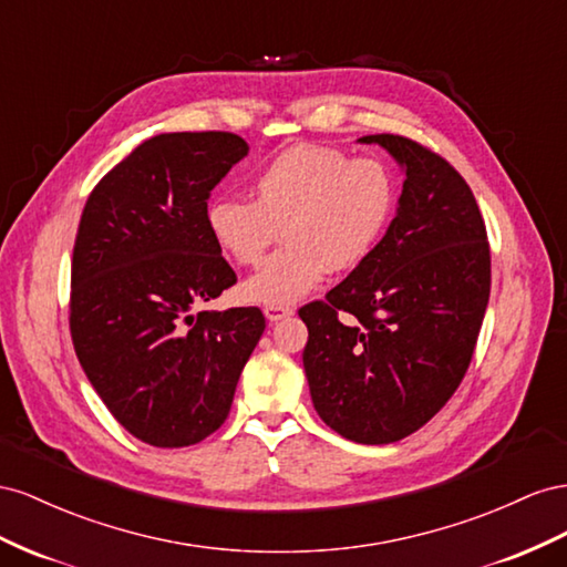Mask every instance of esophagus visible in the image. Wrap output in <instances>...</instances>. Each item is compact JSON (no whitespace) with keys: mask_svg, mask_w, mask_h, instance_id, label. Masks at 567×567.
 Listing matches in <instances>:
<instances>
[{"mask_svg":"<svg viewBox=\"0 0 567 567\" xmlns=\"http://www.w3.org/2000/svg\"><path fill=\"white\" fill-rule=\"evenodd\" d=\"M264 313H266V318H268L270 322H278V320H282V318L292 316L295 309H289V306H266Z\"/></svg>","mask_w":567,"mask_h":567,"instance_id":"esophagus-1","label":"esophagus"}]
</instances>
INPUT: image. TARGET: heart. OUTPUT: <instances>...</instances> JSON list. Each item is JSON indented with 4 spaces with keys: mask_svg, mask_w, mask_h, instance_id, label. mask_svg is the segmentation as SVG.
<instances>
[{
    "mask_svg": "<svg viewBox=\"0 0 567 567\" xmlns=\"http://www.w3.org/2000/svg\"><path fill=\"white\" fill-rule=\"evenodd\" d=\"M396 189L378 158L301 144L258 171L251 202L216 197L206 206L214 245L239 266H256L275 251L239 292L247 301L287 306L303 299L330 270H351L373 254L392 218Z\"/></svg>",
    "mask_w": 567,
    "mask_h": 567,
    "instance_id": "b5f03b06",
    "label": "heart"
}]
</instances>
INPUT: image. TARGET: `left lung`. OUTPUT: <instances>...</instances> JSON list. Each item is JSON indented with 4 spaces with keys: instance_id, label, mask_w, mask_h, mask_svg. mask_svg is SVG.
<instances>
[{
    "instance_id": "left-lung-1",
    "label": "left lung",
    "mask_w": 567,
    "mask_h": 567,
    "mask_svg": "<svg viewBox=\"0 0 567 567\" xmlns=\"http://www.w3.org/2000/svg\"><path fill=\"white\" fill-rule=\"evenodd\" d=\"M359 142L390 152L406 181L373 254L299 309L303 370L322 423L351 442L392 444L458 390L487 311L492 256L473 192L446 158L401 135Z\"/></svg>"
}]
</instances>
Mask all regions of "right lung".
<instances>
[{
  "instance_id": "right-lung-1",
  "label": "right lung",
  "mask_w": 567,
  "mask_h": 567,
  "mask_svg": "<svg viewBox=\"0 0 567 567\" xmlns=\"http://www.w3.org/2000/svg\"><path fill=\"white\" fill-rule=\"evenodd\" d=\"M249 144L233 133L144 140L87 197L71 264V337L94 392L137 440L189 446L230 413L266 330L256 306L199 311L237 282L206 202Z\"/></svg>"
}]
</instances>
